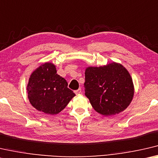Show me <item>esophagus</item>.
Masks as SVG:
<instances>
[{"instance_id": "obj_1", "label": "esophagus", "mask_w": 158, "mask_h": 158, "mask_svg": "<svg viewBox=\"0 0 158 158\" xmlns=\"http://www.w3.org/2000/svg\"><path fill=\"white\" fill-rule=\"evenodd\" d=\"M74 92H75V94H76V95L79 94H81V88H79L78 89H77V90H75Z\"/></svg>"}]
</instances>
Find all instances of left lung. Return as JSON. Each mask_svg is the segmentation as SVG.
<instances>
[{"instance_id":"obj_1","label":"left lung","mask_w":158,"mask_h":158,"mask_svg":"<svg viewBox=\"0 0 158 158\" xmlns=\"http://www.w3.org/2000/svg\"><path fill=\"white\" fill-rule=\"evenodd\" d=\"M85 75V94L97 113L114 115L130 104L134 87L130 73L122 64L113 62L103 66H89Z\"/></svg>"}]
</instances>
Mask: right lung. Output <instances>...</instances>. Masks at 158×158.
I'll return each mask as SVG.
<instances>
[{"mask_svg":"<svg viewBox=\"0 0 158 158\" xmlns=\"http://www.w3.org/2000/svg\"><path fill=\"white\" fill-rule=\"evenodd\" d=\"M28 99L36 110L56 115L64 110L76 96L68 82L56 73L54 64L46 62L31 74L27 87Z\"/></svg>","mask_w":158,"mask_h":158,"instance_id":"1","label":"right lung"}]
</instances>
